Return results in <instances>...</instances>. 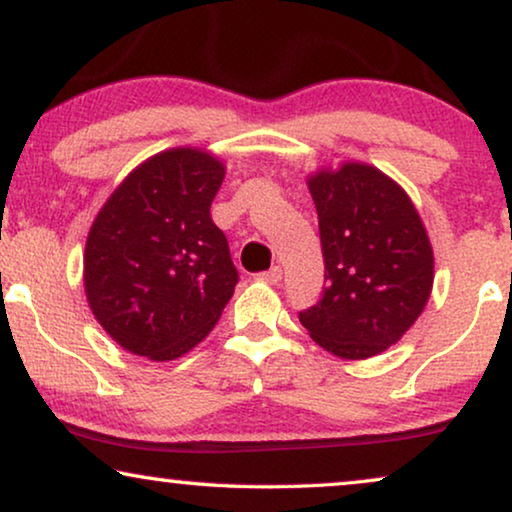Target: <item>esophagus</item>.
<instances>
[{
  "instance_id": "34e87169",
  "label": "esophagus",
  "mask_w": 512,
  "mask_h": 512,
  "mask_svg": "<svg viewBox=\"0 0 512 512\" xmlns=\"http://www.w3.org/2000/svg\"><path fill=\"white\" fill-rule=\"evenodd\" d=\"M258 279H263V282H268V284H279L282 282V268H279V265H272L268 272H261Z\"/></svg>"
}]
</instances>
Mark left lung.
Here are the masks:
<instances>
[{"instance_id": "obj_1", "label": "left lung", "mask_w": 512, "mask_h": 512, "mask_svg": "<svg viewBox=\"0 0 512 512\" xmlns=\"http://www.w3.org/2000/svg\"><path fill=\"white\" fill-rule=\"evenodd\" d=\"M319 214L326 286L298 314L310 338L340 359L387 352L429 303L433 249L410 195L366 163L307 177Z\"/></svg>"}]
</instances>
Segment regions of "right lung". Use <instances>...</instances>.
<instances>
[{
    "label": "right lung",
    "mask_w": 512,
    "mask_h": 512,
    "mask_svg": "<svg viewBox=\"0 0 512 512\" xmlns=\"http://www.w3.org/2000/svg\"><path fill=\"white\" fill-rule=\"evenodd\" d=\"M223 177L212 153L177 146L137 165L97 212L83 289L95 319L128 352L179 359L233 296L237 270L209 214Z\"/></svg>",
    "instance_id": "add662e5"
}]
</instances>
